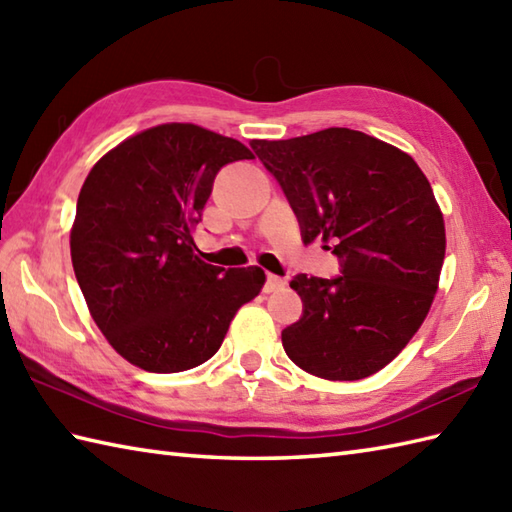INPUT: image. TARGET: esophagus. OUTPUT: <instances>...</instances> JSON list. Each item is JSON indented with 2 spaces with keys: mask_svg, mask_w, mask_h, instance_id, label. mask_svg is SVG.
I'll list each match as a JSON object with an SVG mask.
<instances>
[{
  "mask_svg": "<svg viewBox=\"0 0 512 512\" xmlns=\"http://www.w3.org/2000/svg\"><path fill=\"white\" fill-rule=\"evenodd\" d=\"M286 286V279L284 277H279V275H273V273H268V277H266V286H264V292H277V290H281Z\"/></svg>",
  "mask_w": 512,
  "mask_h": 512,
  "instance_id": "34e87169",
  "label": "esophagus"
}]
</instances>
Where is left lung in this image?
Masks as SVG:
<instances>
[{
    "label": "left lung",
    "mask_w": 512,
    "mask_h": 512,
    "mask_svg": "<svg viewBox=\"0 0 512 512\" xmlns=\"http://www.w3.org/2000/svg\"><path fill=\"white\" fill-rule=\"evenodd\" d=\"M301 224L306 244H330L341 277L297 275L303 317L281 332L308 374L358 380L405 350L427 319L447 250L427 176L405 151L347 127L253 140Z\"/></svg>",
    "instance_id": "8db88e82"
}]
</instances>
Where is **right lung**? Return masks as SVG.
<instances>
[{
  "label": "right lung",
  "instance_id": "right-lung-1",
  "mask_svg": "<svg viewBox=\"0 0 512 512\" xmlns=\"http://www.w3.org/2000/svg\"><path fill=\"white\" fill-rule=\"evenodd\" d=\"M253 158L235 138L165 123L125 138L88 173L70 231L72 266L94 323L125 361L154 374L202 365L237 310L262 292V268L222 273L193 242L215 173Z\"/></svg>",
  "mask_w": 512,
  "mask_h": 512
}]
</instances>
